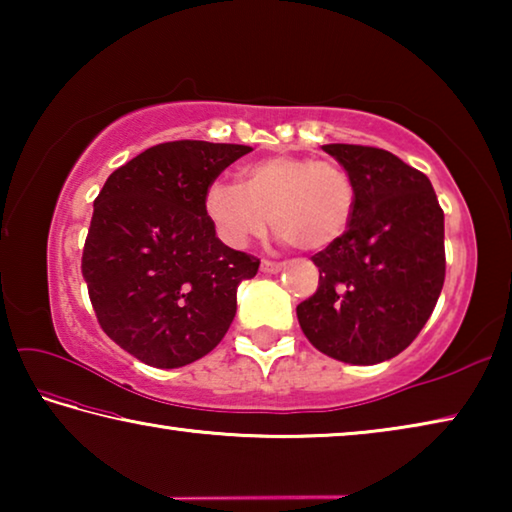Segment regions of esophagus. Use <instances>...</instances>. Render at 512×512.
Listing matches in <instances>:
<instances>
[{
	"label": "esophagus",
	"mask_w": 512,
	"mask_h": 512,
	"mask_svg": "<svg viewBox=\"0 0 512 512\" xmlns=\"http://www.w3.org/2000/svg\"><path fill=\"white\" fill-rule=\"evenodd\" d=\"M262 273H266V275H271V273H280L282 268H284V264L282 262H271V259H262Z\"/></svg>",
	"instance_id": "obj_1"
}]
</instances>
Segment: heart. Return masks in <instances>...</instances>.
Instances as JSON below:
<instances>
[{
  "mask_svg": "<svg viewBox=\"0 0 512 512\" xmlns=\"http://www.w3.org/2000/svg\"><path fill=\"white\" fill-rule=\"evenodd\" d=\"M203 207L216 235L230 246L262 237L268 216L277 235L300 250H323L352 223L357 185L332 160L307 155H271L246 164L241 183L212 180Z\"/></svg>",
  "mask_w": 512,
  "mask_h": 512,
  "instance_id": "obj_1",
  "label": "heart"
}]
</instances>
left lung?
<instances>
[{
  "label": "left lung",
  "instance_id": "left-lung-1",
  "mask_svg": "<svg viewBox=\"0 0 512 512\" xmlns=\"http://www.w3.org/2000/svg\"><path fill=\"white\" fill-rule=\"evenodd\" d=\"M357 185L345 235L314 257L302 332L327 357L372 366L409 348L445 282V214L422 171L375 146L325 144Z\"/></svg>",
  "mask_w": 512,
  "mask_h": 512
}]
</instances>
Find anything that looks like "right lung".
Masks as SVG:
<instances>
[{
  "mask_svg": "<svg viewBox=\"0 0 512 512\" xmlns=\"http://www.w3.org/2000/svg\"><path fill=\"white\" fill-rule=\"evenodd\" d=\"M253 149L178 140L110 173L94 201L81 271L94 314L119 348L153 368L205 357L237 314V287L259 259L216 237L203 196Z\"/></svg>",
  "mask_w": 512,
  "mask_h": 512,
  "instance_id": "right-lung-1",
  "label": "right lung"
}]
</instances>
